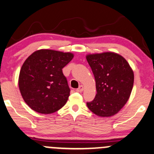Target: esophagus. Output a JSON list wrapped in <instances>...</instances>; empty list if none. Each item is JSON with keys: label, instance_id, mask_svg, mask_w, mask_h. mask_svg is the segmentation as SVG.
Listing matches in <instances>:
<instances>
[{"label": "esophagus", "instance_id": "34e87169", "mask_svg": "<svg viewBox=\"0 0 154 154\" xmlns=\"http://www.w3.org/2000/svg\"><path fill=\"white\" fill-rule=\"evenodd\" d=\"M83 90H84V88H83L82 85H80V86L79 87V88H77V90H76V91L78 92H82L83 91Z\"/></svg>", "mask_w": 154, "mask_h": 154}]
</instances>
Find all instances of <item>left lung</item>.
Returning a JSON list of instances; mask_svg holds the SVG:
<instances>
[{"mask_svg": "<svg viewBox=\"0 0 154 154\" xmlns=\"http://www.w3.org/2000/svg\"><path fill=\"white\" fill-rule=\"evenodd\" d=\"M95 79V99L88 108L100 117H110L126 104L132 91L134 74L126 59L117 53L90 54L86 56Z\"/></svg>", "mask_w": 154, "mask_h": 154, "instance_id": "8db88e82", "label": "left lung"}]
</instances>
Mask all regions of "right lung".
<instances>
[{"label": "right lung", "mask_w": 154, "mask_h": 154, "mask_svg": "<svg viewBox=\"0 0 154 154\" xmlns=\"http://www.w3.org/2000/svg\"><path fill=\"white\" fill-rule=\"evenodd\" d=\"M71 52L39 49L21 66L18 87L25 103L42 114H51L66 104L70 89L62 69L73 59Z\"/></svg>", "instance_id": "right-lung-1"}]
</instances>
